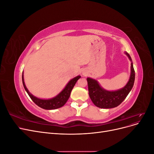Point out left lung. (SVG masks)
I'll list each match as a JSON object with an SVG mask.
<instances>
[{
  "instance_id": "1",
  "label": "left lung",
  "mask_w": 154,
  "mask_h": 154,
  "mask_svg": "<svg viewBox=\"0 0 154 154\" xmlns=\"http://www.w3.org/2000/svg\"><path fill=\"white\" fill-rule=\"evenodd\" d=\"M130 60V55L126 53ZM88 94L90 98L96 106L101 109H111L118 106L126 98L133 87L135 80V71L131 63V74L127 84L123 88L116 91H107L102 88L95 80L88 78Z\"/></svg>"
}]
</instances>
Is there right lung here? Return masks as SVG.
Masks as SVG:
<instances>
[{"mask_svg":"<svg viewBox=\"0 0 154 154\" xmlns=\"http://www.w3.org/2000/svg\"><path fill=\"white\" fill-rule=\"evenodd\" d=\"M80 76H78L76 78L72 79V80L67 83V85L65 87L64 89L60 92L57 96H56L54 98L50 100H41L39 98H37V97H35L34 96H32L28 91V90H27V88L25 85L23 75L22 83L27 93L28 94L32 101H33L36 105H38V106L44 109L53 110L60 108V107H62L66 104L67 101L69 99V97H70V95H71V91L73 88L74 85L76 84V82L78 81L79 78H80Z\"/></svg>","mask_w":154,"mask_h":154,"instance_id":"add662e5","label":"right lung"}]
</instances>
